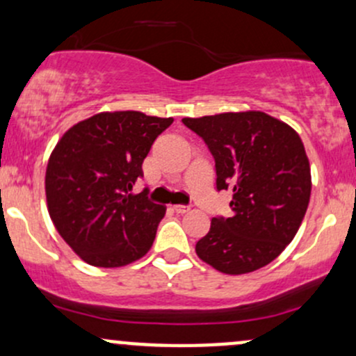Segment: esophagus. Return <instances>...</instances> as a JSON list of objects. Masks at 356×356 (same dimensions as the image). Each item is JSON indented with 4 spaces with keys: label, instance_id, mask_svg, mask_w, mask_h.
Returning a JSON list of instances; mask_svg holds the SVG:
<instances>
[{
    "label": "esophagus",
    "instance_id": "obj_1",
    "mask_svg": "<svg viewBox=\"0 0 356 356\" xmlns=\"http://www.w3.org/2000/svg\"><path fill=\"white\" fill-rule=\"evenodd\" d=\"M173 210L177 213H186L190 210V207H186V205H173Z\"/></svg>",
    "mask_w": 356,
    "mask_h": 356
}]
</instances>
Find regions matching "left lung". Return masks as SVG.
Here are the masks:
<instances>
[{
    "label": "left lung",
    "instance_id": "1",
    "mask_svg": "<svg viewBox=\"0 0 356 356\" xmlns=\"http://www.w3.org/2000/svg\"><path fill=\"white\" fill-rule=\"evenodd\" d=\"M216 159L217 190H232L231 217H213L195 246L225 275L273 261L296 238L311 200V164L299 134L258 110L183 118Z\"/></svg>",
    "mask_w": 356,
    "mask_h": 356
}]
</instances>
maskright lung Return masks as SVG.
Listing matches in <instances>:
<instances>
[{
	"label": "right lung",
	"mask_w": 356,
	"mask_h": 356,
	"mask_svg": "<svg viewBox=\"0 0 356 356\" xmlns=\"http://www.w3.org/2000/svg\"><path fill=\"white\" fill-rule=\"evenodd\" d=\"M173 118L102 112L64 132L45 170L47 210L60 238L88 265L118 268L151 250L164 205L132 193L156 137Z\"/></svg>",
	"instance_id": "obj_1"
}]
</instances>
